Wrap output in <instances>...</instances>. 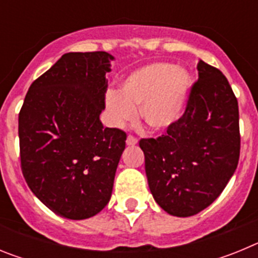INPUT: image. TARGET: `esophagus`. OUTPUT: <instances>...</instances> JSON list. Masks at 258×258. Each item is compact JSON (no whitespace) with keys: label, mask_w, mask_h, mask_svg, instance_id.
<instances>
[{"label":"esophagus","mask_w":258,"mask_h":258,"mask_svg":"<svg viewBox=\"0 0 258 258\" xmlns=\"http://www.w3.org/2000/svg\"><path fill=\"white\" fill-rule=\"evenodd\" d=\"M137 142H138V141H137L136 137L127 136V138H126V145L127 146H134V145H137Z\"/></svg>","instance_id":"esophagus-1"}]
</instances>
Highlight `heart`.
<instances>
[{
    "label": "heart",
    "mask_w": 258,
    "mask_h": 258,
    "mask_svg": "<svg viewBox=\"0 0 258 258\" xmlns=\"http://www.w3.org/2000/svg\"><path fill=\"white\" fill-rule=\"evenodd\" d=\"M191 76L170 63H155L125 79L118 95L108 93L106 107L111 121L122 125L134 117L155 131L172 126L183 115L191 90Z\"/></svg>",
    "instance_id": "b5f03b06"
}]
</instances>
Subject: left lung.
<instances>
[{
    "label": "left lung",
    "mask_w": 258,
    "mask_h": 258,
    "mask_svg": "<svg viewBox=\"0 0 258 258\" xmlns=\"http://www.w3.org/2000/svg\"><path fill=\"white\" fill-rule=\"evenodd\" d=\"M183 115L157 138H142L154 199L165 212L190 217L220 197L240 155L238 99L218 68L200 60Z\"/></svg>",
    "instance_id": "1"
}]
</instances>
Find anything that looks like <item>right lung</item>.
<instances>
[{
    "mask_svg": "<svg viewBox=\"0 0 258 258\" xmlns=\"http://www.w3.org/2000/svg\"><path fill=\"white\" fill-rule=\"evenodd\" d=\"M106 51L67 52L36 79L19 112L20 165L32 192L70 220L108 204L126 133L103 127Z\"/></svg>",
    "mask_w": 258,
    "mask_h": 258,
    "instance_id": "add662e5",
    "label": "right lung"
}]
</instances>
